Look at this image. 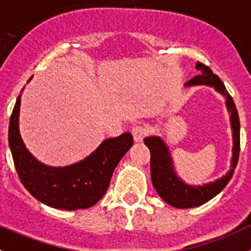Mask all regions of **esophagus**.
I'll return each mask as SVG.
<instances>
[{
    "label": "esophagus",
    "instance_id": "obj_1",
    "mask_svg": "<svg viewBox=\"0 0 251 251\" xmlns=\"http://www.w3.org/2000/svg\"><path fill=\"white\" fill-rule=\"evenodd\" d=\"M131 132H132V136H134V140L136 142H140L144 140V137L146 136V135L150 132V130H149L148 126H144V125H136L132 127V130H131Z\"/></svg>",
    "mask_w": 251,
    "mask_h": 251
}]
</instances>
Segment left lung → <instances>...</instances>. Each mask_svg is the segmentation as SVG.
<instances>
[{
    "mask_svg": "<svg viewBox=\"0 0 251 251\" xmlns=\"http://www.w3.org/2000/svg\"><path fill=\"white\" fill-rule=\"evenodd\" d=\"M195 67L200 74L190 81H187L185 86L191 87L205 85V86L214 87L219 94L224 96L227 111L230 112V124L232 130V156L230 161V170L227 171L226 175L213 182L204 184L202 186L201 185L193 186V185H187L177 176L174 169L170 151L164 140L159 136L146 137L144 141L151 153V181L153 187L165 202L179 209L200 206L218 195L232 177L240 152V121L234 100L225 89L223 81L219 78V76L213 74L210 67L201 62H196Z\"/></svg>",
    "mask_w": 251,
    "mask_h": 251,
    "instance_id": "obj_1",
    "label": "left lung"
}]
</instances>
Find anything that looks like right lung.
I'll return each mask as SVG.
<instances>
[{"instance_id":"add662e5","label":"right lung","mask_w":251,"mask_h":251,"mask_svg":"<svg viewBox=\"0 0 251 251\" xmlns=\"http://www.w3.org/2000/svg\"><path fill=\"white\" fill-rule=\"evenodd\" d=\"M20 106L21 95L11 115L8 145L16 171L27 191L38 201L55 209H87L96 204L105 195L117 164L134 144L132 135L125 132L103 140L94 152L76 164L64 168L49 166L38 161L22 141Z\"/></svg>"}]
</instances>
